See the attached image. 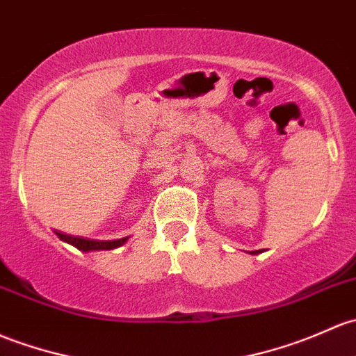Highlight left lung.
<instances>
[{
  "label": "left lung",
  "instance_id": "left-lung-1",
  "mask_svg": "<svg viewBox=\"0 0 356 356\" xmlns=\"http://www.w3.org/2000/svg\"><path fill=\"white\" fill-rule=\"evenodd\" d=\"M257 252H261V250H252V254H257Z\"/></svg>",
  "mask_w": 356,
  "mask_h": 356
}]
</instances>
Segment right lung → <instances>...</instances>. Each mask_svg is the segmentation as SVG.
I'll return each mask as SVG.
<instances>
[{"mask_svg": "<svg viewBox=\"0 0 356 356\" xmlns=\"http://www.w3.org/2000/svg\"><path fill=\"white\" fill-rule=\"evenodd\" d=\"M58 235H59V238H61V241L68 242V244L74 245L76 249L83 250V252H88V250H95V249H114V247L122 245L126 241H128V237H126V238H119V241L107 242V244H99V242H95V241H88V238L76 237V235L63 234V232H58Z\"/></svg>", "mask_w": 356, "mask_h": 356, "instance_id": "add662e5", "label": "right lung"}]
</instances>
